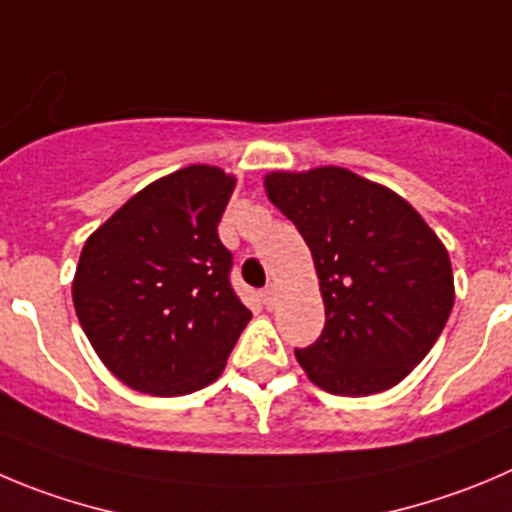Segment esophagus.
<instances>
[{
	"label": "esophagus",
	"mask_w": 512,
	"mask_h": 512,
	"mask_svg": "<svg viewBox=\"0 0 512 512\" xmlns=\"http://www.w3.org/2000/svg\"><path fill=\"white\" fill-rule=\"evenodd\" d=\"M262 303H265V308H275V288L262 290Z\"/></svg>",
	"instance_id": "34e87169"
}]
</instances>
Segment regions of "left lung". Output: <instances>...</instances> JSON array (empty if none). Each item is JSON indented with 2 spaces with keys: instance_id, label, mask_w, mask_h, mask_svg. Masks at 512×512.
I'll use <instances>...</instances> for the list:
<instances>
[{
  "instance_id": "1",
  "label": "left lung",
  "mask_w": 512,
  "mask_h": 512,
  "mask_svg": "<svg viewBox=\"0 0 512 512\" xmlns=\"http://www.w3.org/2000/svg\"><path fill=\"white\" fill-rule=\"evenodd\" d=\"M267 197L303 234L326 326L295 348L315 386L369 396L399 384L442 333L455 303L450 255L417 209L341 166L272 171Z\"/></svg>"
}]
</instances>
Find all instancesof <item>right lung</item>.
Here are the masks:
<instances>
[{"label": "right lung", "mask_w": 512, "mask_h": 512, "mask_svg": "<svg viewBox=\"0 0 512 512\" xmlns=\"http://www.w3.org/2000/svg\"><path fill=\"white\" fill-rule=\"evenodd\" d=\"M232 189L234 176L217 166H186L138 191L85 242L75 313L100 361L131 389H204L250 323L217 234Z\"/></svg>", "instance_id": "1"}]
</instances>
